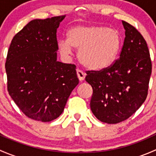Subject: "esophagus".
<instances>
[{
	"instance_id": "1",
	"label": "esophagus",
	"mask_w": 156,
	"mask_h": 156,
	"mask_svg": "<svg viewBox=\"0 0 156 156\" xmlns=\"http://www.w3.org/2000/svg\"><path fill=\"white\" fill-rule=\"evenodd\" d=\"M77 75H78V78L80 81H84V78H85L86 74L84 73L83 71H81V69H77Z\"/></svg>"
}]
</instances>
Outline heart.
<instances>
[{
	"label": "heart",
	"mask_w": 156,
	"mask_h": 156,
	"mask_svg": "<svg viewBox=\"0 0 156 156\" xmlns=\"http://www.w3.org/2000/svg\"><path fill=\"white\" fill-rule=\"evenodd\" d=\"M67 40L58 41L61 54L68 56L72 48L78 49L80 62L91 70L111 66L121 46V35L115 29L101 26H77L69 29Z\"/></svg>",
	"instance_id": "heart-1"
}]
</instances>
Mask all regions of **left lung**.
<instances>
[{
    "instance_id": "left-lung-1",
    "label": "left lung",
    "mask_w": 156,
    "mask_h": 156,
    "mask_svg": "<svg viewBox=\"0 0 156 156\" xmlns=\"http://www.w3.org/2000/svg\"><path fill=\"white\" fill-rule=\"evenodd\" d=\"M125 37L119 59L100 71H87L85 80L93 88L90 108L107 124L126 120L144 103L152 72L149 48L142 34L122 21Z\"/></svg>"
}]
</instances>
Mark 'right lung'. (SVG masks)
<instances>
[{
    "mask_svg": "<svg viewBox=\"0 0 156 156\" xmlns=\"http://www.w3.org/2000/svg\"><path fill=\"white\" fill-rule=\"evenodd\" d=\"M65 16L29 22L13 37L5 68L7 90L27 117L57 119L78 84L76 66L56 60V31Z\"/></svg>",
    "mask_w": 156,
    "mask_h": 156,
    "instance_id": "obj_1",
    "label": "right lung"
}]
</instances>
